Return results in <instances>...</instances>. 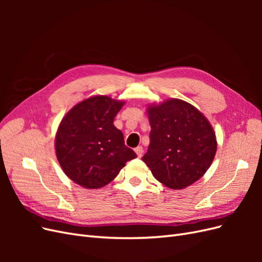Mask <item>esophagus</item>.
Instances as JSON below:
<instances>
[{
    "mask_svg": "<svg viewBox=\"0 0 262 262\" xmlns=\"http://www.w3.org/2000/svg\"><path fill=\"white\" fill-rule=\"evenodd\" d=\"M134 152L137 153L138 157H141V156H142V153H143V148H142V146H138L136 149H134Z\"/></svg>",
    "mask_w": 262,
    "mask_h": 262,
    "instance_id": "1",
    "label": "esophagus"
}]
</instances>
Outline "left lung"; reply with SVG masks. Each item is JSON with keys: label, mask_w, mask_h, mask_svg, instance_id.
Returning a JSON list of instances; mask_svg holds the SVG:
<instances>
[{"label": "left lung", "mask_w": 262, "mask_h": 262, "mask_svg": "<svg viewBox=\"0 0 262 262\" xmlns=\"http://www.w3.org/2000/svg\"><path fill=\"white\" fill-rule=\"evenodd\" d=\"M149 145L143 162L164 186L180 190L199 180L211 166L217 141L199 109L178 98L146 107Z\"/></svg>", "instance_id": "1"}]
</instances>
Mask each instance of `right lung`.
I'll return each instance as SVG.
<instances>
[{
  "label": "right lung",
  "mask_w": 262,
  "mask_h": 262,
  "mask_svg": "<svg viewBox=\"0 0 262 262\" xmlns=\"http://www.w3.org/2000/svg\"><path fill=\"white\" fill-rule=\"evenodd\" d=\"M124 100L95 95L71 108L54 138L57 160L66 175L86 189L112 182L137 154L124 145L123 133L114 125Z\"/></svg>",
  "instance_id": "right-lung-1"
}]
</instances>
